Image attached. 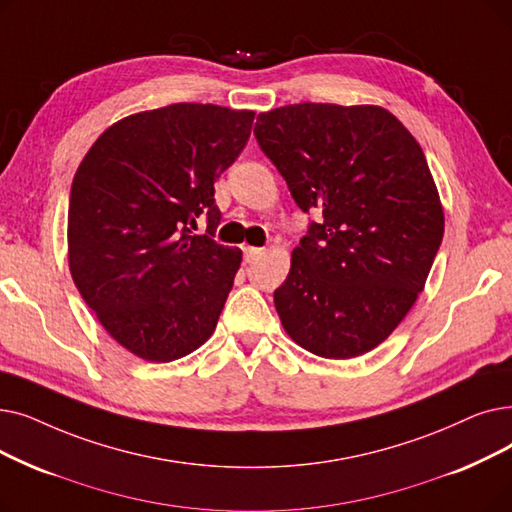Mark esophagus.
Returning <instances> with one entry per match:
<instances>
[{"label": "esophagus", "instance_id": "obj_1", "mask_svg": "<svg viewBox=\"0 0 512 512\" xmlns=\"http://www.w3.org/2000/svg\"><path fill=\"white\" fill-rule=\"evenodd\" d=\"M263 255V249H257V247H244V261L251 263L255 259H259Z\"/></svg>", "mask_w": 512, "mask_h": 512}]
</instances>
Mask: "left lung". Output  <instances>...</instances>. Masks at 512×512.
Returning <instances> with one entry per match:
<instances>
[{
  "instance_id": "left-lung-1",
  "label": "left lung",
  "mask_w": 512,
  "mask_h": 512,
  "mask_svg": "<svg viewBox=\"0 0 512 512\" xmlns=\"http://www.w3.org/2000/svg\"><path fill=\"white\" fill-rule=\"evenodd\" d=\"M255 136L299 209L322 213L274 293L286 335L328 360L372 351L416 303L443 238L425 152L374 104L280 106Z\"/></svg>"
}]
</instances>
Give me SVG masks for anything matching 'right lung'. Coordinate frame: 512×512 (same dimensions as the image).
<instances>
[{"mask_svg":"<svg viewBox=\"0 0 512 512\" xmlns=\"http://www.w3.org/2000/svg\"><path fill=\"white\" fill-rule=\"evenodd\" d=\"M253 110L180 102L110 125L71 186L69 270L121 347L173 362L217 326L242 251L192 234L221 213L213 182L251 136Z\"/></svg>","mask_w":512,"mask_h":512,"instance_id":"add662e5","label":"right lung"}]
</instances>
